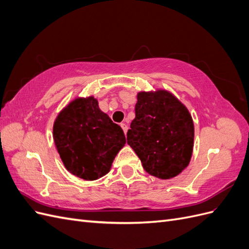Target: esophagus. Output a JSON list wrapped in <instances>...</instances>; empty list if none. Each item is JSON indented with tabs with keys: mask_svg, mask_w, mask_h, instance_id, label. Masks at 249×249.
<instances>
[{
	"mask_svg": "<svg viewBox=\"0 0 249 249\" xmlns=\"http://www.w3.org/2000/svg\"><path fill=\"white\" fill-rule=\"evenodd\" d=\"M120 126L123 127V130H124V134H126V132H127V125H126L125 124H120Z\"/></svg>",
	"mask_w": 249,
	"mask_h": 249,
	"instance_id": "34e87169",
	"label": "esophagus"
}]
</instances>
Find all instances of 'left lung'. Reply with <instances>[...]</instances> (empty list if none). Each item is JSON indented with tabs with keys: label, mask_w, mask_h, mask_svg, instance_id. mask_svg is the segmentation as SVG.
I'll list each match as a JSON object with an SVG mask.
<instances>
[{
	"label": "left lung",
	"mask_w": 249,
	"mask_h": 249,
	"mask_svg": "<svg viewBox=\"0 0 249 249\" xmlns=\"http://www.w3.org/2000/svg\"><path fill=\"white\" fill-rule=\"evenodd\" d=\"M135 116L126 133L129 144L150 176L169 179L189 164L194 124L184 104L166 90L137 94Z\"/></svg>",
	"instance_id": "obj_1"
}]
</instances>
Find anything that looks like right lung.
Here are the masks:
<instances>
[{"label":"right lung","mask_w":249,"mask_h":249,"mask_svg":"<svg viewBox=\"0 0 249 249\" xmlns=\"http://www.w3.org/2000/svg\"><path fill=\"white\" fill-rule=\"evenodd\" d=\"M53 138L65 168L86 180L107 175L125 144L123 129L101 111L93 96L77 97L59 113Z\"/></svg>","instance_id":"1"}]
</instances>
